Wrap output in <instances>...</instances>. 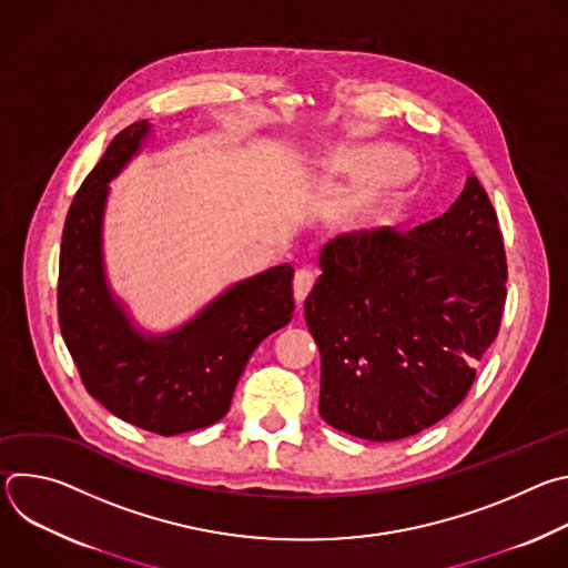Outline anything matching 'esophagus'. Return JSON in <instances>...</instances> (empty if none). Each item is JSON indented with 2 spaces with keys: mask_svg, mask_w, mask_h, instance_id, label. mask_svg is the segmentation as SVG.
<instances>
[{
  "mask_svg": "<svg viewBox=\"0 0 568 568\" xmlns=\"http://www.w3.org/2000/svg\"><path fill=\"white\" fill-rule=\"evenodd\" d=\"M314 281H316V276L310 270H298L294 274V298H296V303H303L307 298V294L314 287Z\"/></svg>",
  "mask_w": 568,
  "mask_h": 568,
  "instance_id": "1",
  "label": "esophagus"
}]
</instances>
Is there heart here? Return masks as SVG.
I'll list each match as a JSON object with an SVG mask.
<instances>
[{"instance_id": "obj_1", "label": "heart", "mask_w": 568, "mask_h": 568, "mask_svg": "<svg viewBox=\"0 0 568 568\" xmlns=\"http://www.w3.org/2000/svg\"><path fill=\"white\" fill-rule=\"evenodd\" d=\"M333 175H359L331 204L335 222L355 226L388 213L404 195L416 175L414 156L384 145H346L326 156Z\"/></svg>"}]
</instances>
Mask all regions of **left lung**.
<instances>
[{"label": "left lung", "instance_id": "8db88e82", "mask_svg": "<svg viewBox=\"0 0 568 568\" xmlns=\"http://www.w3.org/2000/svg\"><path fill=\"white\" fill-rule=\"evenodd\" d=\"M305 298L321 353V418L390 443L449 416L469 393L506 305L497 211L474 175L456 204L407 233H346L321 252Z\"/></svg>", "mask_w": 568, "mask_h": 568}]
</instances>
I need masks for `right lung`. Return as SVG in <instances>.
Listing matches in <instances>:
<instances>
[{
  "label": "right lung",
  "instance_id": "1",
  "mask_svg": "<svg viewBox=\"0 0 568 568\" xmlns=\"http://www.w3.org/2000/svg\"><path fill=\"white\" fill-rule=\"evenodd\" d=\"M148 121L121 130L80 184L62 231L58 321L88 393L116 418L159 436L217 423L252 353L294 312L292 265L242 281L182 331L143 339L110 296L101 263L108 182L148 134Z\"/></svg>",
  "mask_w": 568,
  "mask_h": 568
}]
</instances>
